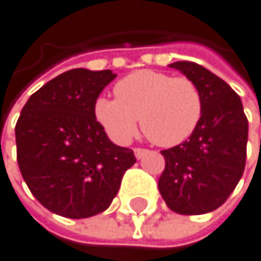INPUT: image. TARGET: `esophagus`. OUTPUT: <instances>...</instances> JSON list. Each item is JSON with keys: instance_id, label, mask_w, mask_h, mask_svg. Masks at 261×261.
I'll return each instance as SVG.
<instances>
[{"instance_id": "obj_1", "label": "esophagus", "mask_w": 261, "mask_h": 261, "mask_svg": "<svg viewBox=\"0 0 261 261\" xmlns=\"http://www.w3.org/2000/svg\"><path fill=\"white\" fill-rule=\"evenodd\" d=\"M147 152H148L147 148H141V147H136V148H135V156H136L138 160H141V158H142V156H144V155H145Z\"/></svg>"}]
</instances>
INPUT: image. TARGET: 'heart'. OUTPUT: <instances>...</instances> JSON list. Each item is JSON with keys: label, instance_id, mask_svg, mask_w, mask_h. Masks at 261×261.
Here are the masks:
<instances>
[{"label": "heart", "instance_id": "1", "mask_svg": "<svg viewBox=\"0 0 261 261\" xmlns=\"http://www.w3.org/2000/svg\"><path fill=\"white\" fill-rule=\"evenodd\" d=\"M116 100L98 98L95 117L117 142H128L141 129L152 142L172 147L194 133L203 116L197 84L153 70H139L114 86Z\"/></svg>", "mask_w": 261, "mask_h": 261}]
</instances>
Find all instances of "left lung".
I'll use <instances>...</instances> for the list:
<instances>
[{
  "mask_svg": "<svg viewBox=\"0 0 261 261\" xmlns=\"http://www.w3.org/2000/svg\"><path fill=\"white\" fill-rule=\"evenodd\" d=\"M169 67L197 84L203 116L188 141L161 152L166 166L158 188L178 215L210 213L228 199L244 172L247 117L240 95L205 67L188 61Z\"/></svg>",
  "mask_w": 261,
  "mask_h": 261,
  "instance_id": "1",
  "label": "left lung"
}]
</instances>
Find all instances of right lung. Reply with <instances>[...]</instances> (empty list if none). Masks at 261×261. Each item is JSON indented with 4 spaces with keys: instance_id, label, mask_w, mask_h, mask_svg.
<instances>
[{
    "instance_id": "obj_1",
    "label": "right lung",
    "mask_w": 261,
    "mask_h": 261,
    "mask_svg": "<svg viewBox=\"0 0 261 261\" xmlns=\"http://www.w3.org/2000/svg\"><path fill=\"white\" fill-rule=\"evenodd\" d=\"M114 78L111 70H68L21 109L18 167L29 191L51 213L83 219L105 212L136 163L133 150L113 144L95 119L97 98Z\"/></svg>"
}]
</instances>
